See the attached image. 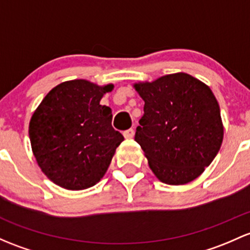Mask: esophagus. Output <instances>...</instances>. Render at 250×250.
<instances>
[{
    "mask_svg": "<svg viewBox=\"0 0 250 250\" xmlns=\"http://www.w3.org/2000/svg\"><path fill=\"white\" fill-rule=\"evenodd\" d=\"M134 134H135V130L133 129V128H130V129L125 130V132H123V135H125V139H132L134 136Z\"/></svg>",
    "mask_w": 250,
    "mask_h": 250,
    "instance_id": "1",
    "label": "esophagus"
}]
</instances>
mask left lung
I'll list each match as a JSON object with an SVG mask.
<instances>
[{
	"label": "left lung",
	"instance_id": "8db88e82",
	"mask_svg": "<svg viewBox=\"0 0 250 250\" xmlns=\"http://www.w3.org/2000/svg\"><path fill=\"white\" fill-rule=\"evenodd\" d=\"M145 102L135 133L154 175L167 185H185L204 172L223 141L214 94L186 73L136 83Z\"/></svg>",
	"mask_w": 250,
	"mask_h": 250
}]
</instances>
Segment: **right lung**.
Returning <instances> with one entry per match:
<instances>
[{
	"label": "right lung",
	"instance_id": "1",
	"mask_svg": "<svg viewBox=\"0 0 250 250\" xmlns=\"http://www.w3.org/2000/svg\"><path fill=\"white\" fill-rule=\"evenodd\" d=\"M112 85L72 80L52 88L30 122L31 146L42 171L56 185L80 190L101 181L115 149L125 140L101 105Z\"/></svg>",
	"mask_w": 250,
	"mask_h": 250
}]
</instances>
